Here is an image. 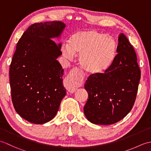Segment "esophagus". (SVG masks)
Segmentation results:
<instances>
[{
	"mask_svg": "<svg viewBox=\"0 0 151 151\" xmlns=\"http://www.w3.org/2000/svg\"><path fill=\"white\" fill-rule=\"evenodd\" d=\"M83 76L78 68L72 69L65 79V86L69 93H74L77 89L78 86L82 81Z\"/></svg>",
	"mask_w": 151,
	"mask_h": 151,
	"instance_id": "obj_1",
	"label": "esophagus"
}]
</instances>
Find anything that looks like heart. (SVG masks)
I'll return each mask as SVG.
<instances>
[{"label": "heart", "mask_w": 151, "mask_h": 151, "mask_svg": "<svg viewBox=\"0 0 151 151\" xmlns=\"http://www.w3.org/2000/svg\"><path fill=\"white\" fill-rule=\"evenodd\" d=\"M114 38L96 30H84L73 33L67 40V46L61 47L64 58L72 60L79 54V63L86 73L101 75L110 68L117 52Z\"/></svg>", "instance_id": "heart-1"}]
</instances>
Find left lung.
<instances>
[{
    "label": "left lung",
    "mask_w": 151,
    "mask_h": 151,
    "mask_svg": "<svg viewBox=\"0 0 151 151\" xmlns=\"http://www.w3.org/2000/svg\"><path fill=\"white\" fill-rule=\"evenodd\" d=\"M115 60L106 71L91 75L84 88L88 99L84 112L88 120L108 125L121 121L132 110L141 78L134 47L125 35L119 36Z\"/></svg>",
    "instance_id": "8db88e82"
}]
</instances>
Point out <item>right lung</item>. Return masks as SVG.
I'll use <instances>...</instances> for the list:
<instances>
[{"instance_id":"add662e5","label":"right lung","mask_w":151,"mask_h":151,"mask_svg":"<svg viewBox=\"0 0 151 151\" xmlns=\"http://www.w3.org/2000/svg\"><path fill=\"white\" fill-rule=\"evenodd\" d=\"M65 27L61 21L33 24L16 46L9 67L12 100L17 113L30 123L52 120L66 95L63 69L56 60L61 43L52 40Z\"/></svg>"}]
</instances>
